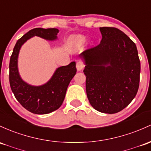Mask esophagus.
<instances>
[{
	"instance_id": "34e87169",
	"label": "esophagus",
	"mask_w": 151,
	"mask_h": 151,
	"mask_svg": "<svg viewBox=\"0 0 151 151\" xmlns=\"http://www.w3.org/2000/svg\"><path fill=\"white\" fill-rule=\"evenodd\" d=\"M77 69L78 71H81L84 67V64L82 60H78L77 62Z\"/></svg>"
}]
</instances>
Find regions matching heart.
I'll return each instance as SVG.
<instances>
[{
	"instance_id": "obj_1",
	"label": "heart",
	"mask_w": 151,
	"mask_h": 151,
	"mask_svg": "<svg viewBox=\"0 0 151 151\" xmlns=\"http://www.w3.org/2000/svg\"><path fill=\"white\" fill-rule=\"evenodd\" d=\"M85 41V38L84 36H77L72 39V42L73 44H76L77 46H79L82 44Z\"/></svg>"
}]
</instances>
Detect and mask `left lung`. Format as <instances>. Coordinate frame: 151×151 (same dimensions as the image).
<instances>
[{"label":"left lung","instance_id":"8db88e82","mask_svg":"<svg viewBox=\"0 0 151 151\" xmlns=\"http://www.w3.org/2000/svg\"><path fill=\"white\" fill-rule=\"evenodd\" d=\"M100 44L81 53L86 92L96 110L113 114L126 107L139 88L140 62L135 43L120 29L100 27Z\"/></svg>","mask_w":151,"mask_h":151}]
</instances>
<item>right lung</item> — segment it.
Here are the masks:
<instances>
[{
	"label": "right lung",
	"mask_w": 151,
	"mask_h": 151,
	"mask_svg": "<svg viewBox=\"0 0 151 151\" xmlns=\"http://www.w3.org/2000/svg\"><path fill=\"white\" fill-rule=\"evenodd\" d=\"M57 29L36 28L30 30L16 42L9 63V82L16 100L25 109L38 115L48 114L57 110L62 105L66 92L77 72L75 62L59 67L47 83L34 87L24 82L18 71V56L21 46L30 38L40 36L47 40H55Z\"/></svg>",
	"instance_id": "right-lung-1"
}]
</instances>
